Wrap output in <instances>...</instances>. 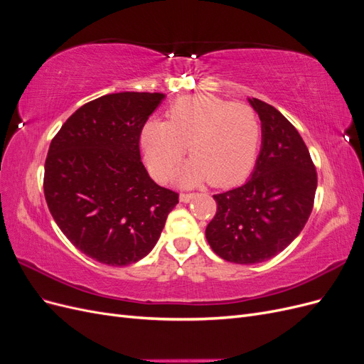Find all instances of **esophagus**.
I'll use <instances>...</instances> for the list:
<instances>
[{
	"label": "esophagus",
	"instance_id": "esophagus-1",
	"mask_svg": "<svg viewBox=\"0 0 364 364\" xmlns=\"http://www.w3.org/2000/svg\"><path fill=\"white\" fill-rule=\"evenodd\" d=\"M196 196H197L196 193H181V196H179V199H181V202L186 203V202H190V200H193Z\"/></svg>",
	"mask_w": 364,
	"mask_h": 364
}]
</instances>
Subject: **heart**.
Masks as SVG:
<instances>
[{"label": "heart", "instance_id": "1", "mask_svg": "<svg viewBox=\"0 0 364 364\" xmlns=\"http://www.w3.org/2000/svg\"><path fill=\"white\" fill-rule=\"evenodd\" d=\"M141 150L150 173L167 181L186 151L179 178L183 183L206 181L234 186L257 162L261 121L246 103H229L211 94L181 97L167 109V121L149 119L141 130Z\"/></svg>", "mask_w": 364, "mask_h": 364}]
</instances>
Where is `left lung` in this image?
<instances>
[{
	"label": "left lung",
	"mask_w": 364,
	"mask_h": 364,
	"mask_svg": "<svg viewBox=\"0 0 364 364\" xmlns=\"http://www.w3.org/2000/svg\"><path fill=\"white\" fill-rule=\"evenodd\" d=\"M261 119V151L250 179L215 194L217 213L206 226L220 258L257 264L273 258L301 234L314 205L316 165L302 136L278 109L249 100Z\"/></svg>",
	"instance_id": "8db88e82"
}]
</instances>
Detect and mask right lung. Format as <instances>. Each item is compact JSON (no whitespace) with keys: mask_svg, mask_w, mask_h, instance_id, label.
I'll use <instances>...</instances> for the list:
<instances>
[{"mask_svg":"<svg viewBox=\"0 0 364 364\" xmlns=\"http://www.w3.org/2000/svg\"><path fill=\"white\" fill-rule=\"evenodd\" d=\"M159 92L107 94L83 105L51 139L43 173L50 213L71 243L107 266L155 247L179 194L151 181L139 136Z\"/></svg>","mask_w":364,"mask_h":364,"instance_id":"obj_1","label":"right lung"}]
</instances>
